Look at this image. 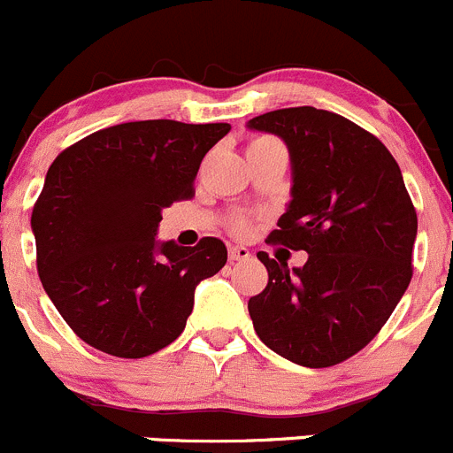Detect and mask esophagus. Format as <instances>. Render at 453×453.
Segmentation results:
<instances>
[{
    "instance_id": "1",
    "label": "esophagus",
    "mask_w": 453,
    "mask_h": 453,
    "mask_svg": "<svg viewBox=\"0 0 453 453\" xmlns=\"http://www.w3.org/2000/svg\"><path fill=\"white\" fill-rule=\"evenodd\" d=\"M250 250L246 246H228V259L231 262H242V259H249Z\"/></svg>"
}]
</instances>
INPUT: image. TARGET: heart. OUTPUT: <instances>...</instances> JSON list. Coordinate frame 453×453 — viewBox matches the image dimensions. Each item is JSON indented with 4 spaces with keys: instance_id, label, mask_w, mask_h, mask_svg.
<instances>
[{
    "instance_id": "b5f03b06",
    "label": "heart",
    "mask_w": 453,
    "mask_h": 453,
    "mask_svg": "<svg viewBox=\"0 0 453 453\" xmlns=\"http://www.w3.org/2000/svg\"><path fill=\"white\" fill-rule=\"evenodd\" d=\"M268 142H275V141H273V138H266V136H257V138H253V141H250L249 147L268 145ZM246 228H249V222H244V220L235 222V231H246Z\"/></svg>"
}]
</instances>
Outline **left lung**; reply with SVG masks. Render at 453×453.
I'll use <instances>...</instances> for the list:
<instances>
[{
  "label": "left lung",
  "mask_w": 453,
  "mask_h": 453,
  "mask_svg": "<svg viewBox=\"0 0 453 453\" xmlns=\"http://www.w3.org/2000/svg\"><path fill=\"white\" fill-rule=\"evenodd\" d=\"M249 129L280 136L293 167L268 242L308 253L288 268L259 250L268 284L249 299L253 328L284 359L330 368L377 337L410 286L416 209L388 147L334 111L286 107Z\"/></svg>",
  "instance_id": "left-lung-1"
}]
</instances>
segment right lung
Here are the masks:
<instances>
[{
  "label": "right lung",
  "mask_w": 453,
  "mask_h": 453,
  "mask_svg": "<svg viewBox=\"0 0 453 453\" xmlns=\"http://www.w3.org/2000/svg\"><path fill=\"white\" fill-rule=\"evenodd\" d=\"M228 123L134 120L61 151L33 209L43 290L79 339L141 359L180 337L194 290L226 264L218 237L156 240L160 211L196 194L204 154Z\"/></svg>",
  "instance_id": "add662e5"
}]
</instances>
